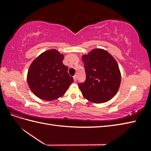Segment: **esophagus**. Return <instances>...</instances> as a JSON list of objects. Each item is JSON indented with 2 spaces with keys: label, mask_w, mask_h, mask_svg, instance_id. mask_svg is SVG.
I'll use <instances>...</instances> for the list:
<instances>
[{
  "label": "esophagus",
  "mask_w": 151,
  "mask_h": 151,
  "mask_svg": "<svg viewBox=\"0 0 151 151\" xmlns=\"http://www.w3.org/2000/svg\"><path fill=\"white\" fill-rule=\"evenodd\" d=\"M73 79H74V81L76 82V80H77V76H76V75L74 76H73Z\"/></svg>",
  "instance_id": "1"
}]
</instances>
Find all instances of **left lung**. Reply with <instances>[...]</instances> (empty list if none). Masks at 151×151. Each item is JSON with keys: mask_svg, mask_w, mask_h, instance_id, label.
Returning <instances> with one entry per match:
<instances>
[{"mask_svg": "<svg viewBox=\"0 0 151 151\" xmlns=\"http://www.w3.org/2000/svg\"><path fill=\"white\" fill-rule=\"evenodd\" d=\"M86 81L78 84L82 95L95 103H102L113 98L121 84V73L114 58L101 49L82 56Z\"/></svg>", "mask_w": 151, "mask_h": 151, "instance_id": "left-lung-1", "label": "left lung"}]
</instances>
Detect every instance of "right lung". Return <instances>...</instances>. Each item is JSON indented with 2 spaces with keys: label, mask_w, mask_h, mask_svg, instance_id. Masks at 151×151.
Returning a JSON list of instances; mask_svg holds the SVG:
<instances>
[{
  "label": "right lung",
  "mask_w": 151,
  "mask_h": 151,
  "mask_svg": "<svg viewBox=\"0 0 151 151\" xmlns=\"http://www.w3.org/2000/svg\"><path fill=\"white\" fill-rule=\"evenodd\" d=\"M63 55L56 49L45 51L33 61L27 75V82L33 93L45 101L56 99L65 94L73 82L62 61Z\"/></svg>",
  "instance_id": "1"
}]
</instances>
